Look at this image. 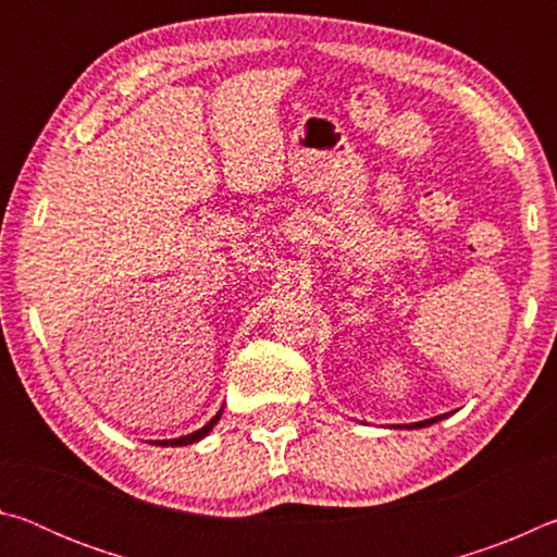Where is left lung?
Here are the masks:
<instances>
[{"mask_svg": "<svg viewBox=\"0 0 557 557\" xmlns=\"http://www.w3.org/2000/svg\"><path fill=\"white\" fill-rule=\"evenodd\" d=\"M447 414H437V418H430V420H422V422H412V425H405L408 430H420V428H428V425H435V422L445 420Z\"/></svg>", "mask_w": 557, "mask_h": 557, "instance_id": "obj_1", "label": "left lung"}]
</instances>
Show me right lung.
Returning a JSON list of instances; mask_svg holds the SVG:
<instances>
[{
	"label": "right lung",
	"instance_id": "add662e5",
	"mask_svg": "<svg viewBox=\"0 0 557 557\" xmlns=\"http://www.w3.org/2000/svg\"><path fill=\"white\" fill-rule=\"evenodd\" d=\"M221 412H223V410L215 412V418H213V420L206 422V425H203L201 430L191 432V435H184V437H176V440H154L152 445H157V447H184V445H194V442H199V440H203L206 435H209V432L213 430L215 422L221 420Z\"/></svg>",
	"mask_w": 557,
	"mask_h": 557
}]
</instances>
